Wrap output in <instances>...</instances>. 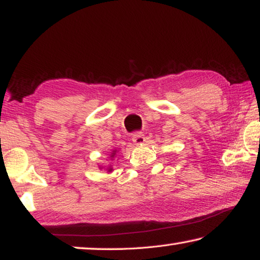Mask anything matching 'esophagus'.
Here are the masks:
<instances>
[{"mask_svg": "<svg viewBox=\"0 0 260 260\" xmlns=\"http://www.w3.org/2000/svg\"><path fill=\"white\" fill-rule=\"evenodd\" d=\"M132 139H133L134 144H142L144 143V141H146V138H144V135L141 133V132H136V133H134L133 136H132Z\"/></svg>", "mask_w": 260, "mask_h": 260, "instance_id": "34e87169", "label": "esophagus"}]
</instances>
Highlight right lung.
Returning a JSON list of instances; mask_svg holds the SVG:
<instances>
[{
    "label": "right lung",
    "instance_id": "obj_1",
    "mask_svg": "<svg viewBox=\"0 0 260 260\" xmlns=\"http://www.w3.org/2000/svg\"><path fill=\"white\" fill-rule=\"evenodd\" d=\"M118 150H119V149H113V150L109 153V158H110V159L113 160V158L116 157V155L118 153ZM100 169L102 170V169H103V166H100ZM104 169H107V172H108V173L112 172V171H113V169H112V166H111V165H109V166H107V167L104 166Z\"/></svg>",
    "mask_w": 260,
    "mask_h": 260
}]
</instances>
